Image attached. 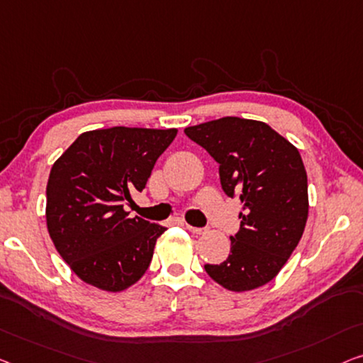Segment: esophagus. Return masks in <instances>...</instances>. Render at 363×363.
<instances>
[{
  "label": "esophagus",
  "mask_w": 363,
  "mask_h": 363,
  "mask_svg": "<svg viewBox=\"0 0 363 363\" xmlns=\"http://www.w3.org/2000/svg\"><path fill=\"white\" fill-rule=\"evenodd\" d=\"M186 228L189 231H192V233H196V235H203L205 233L203 228H196V226H191V225H187V223H186Z\"/></svg>",
  "instance_id": "34e87169"
}]
</instances>
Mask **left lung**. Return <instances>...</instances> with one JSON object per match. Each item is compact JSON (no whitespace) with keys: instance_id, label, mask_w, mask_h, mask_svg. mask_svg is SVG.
<instances>
[{"instance_id":"left-lung-1","label":"left lung","mask_w":363,"mask_h":363,"mask_svg":"<svg viewBox=\"0 0 363 363\" xmlns=\"http://www.w3.org/2000/svg\"><path fill=\"white\" fill-rule=\"evenodd\" d=\"M184 132L220 164L226 196H240L242 203L230 256L205 264V270L238 294L269 284L295 251L308 220V179L298 150L251 118L223 117Z\"/></svg>"}]
</instances>
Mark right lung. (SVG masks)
I'll list each match as a JSON object with an SVG mask.
<instances>
[{
	"label": "right lung",
	"instance_id": "add662e5",
	"mask_svg": "<svg viewBox=\"0 0 363 363\" xmlns=\"http://www.w3.org/2000/svg\"><path fill=\"white\" fill-rule=\"evenodd\" d=\"M177 130L112 127L81 133L52 166L47 230L58 254L83 282L122 291L137 284L153 257L161 225L123 210L147 186L156 160Z\"/></svg>",
	"mask_w": 363,
	"mask_h": 363
}]
</instances>
